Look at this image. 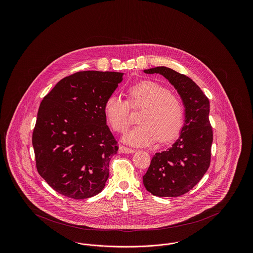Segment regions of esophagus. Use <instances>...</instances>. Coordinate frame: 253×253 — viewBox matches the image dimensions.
I'll return each instance as SVG.
<instances>
[{"label":"esophagus","mask_w":253,"mask_h":253,"mask_svg":"<svg viewBox=\"0 0 253 253\" xmlns=\"http://www.w3.org/2000/svg\"><path fill=\"white\" fill-rule=\"evenodd\" d=\"M134 152V150L132 148H129V147H126L124 145H121L120 146V153H123V154H132Z\"/></svg>","instance_id":"obj_1"}]
</instances>
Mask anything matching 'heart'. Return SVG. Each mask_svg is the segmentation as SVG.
<instances>
[{"instance_id": "b5f03b06", "label": "heart", "mask_w": 253, "mask_h": 253, "mask_svg": "<svg viewBox=\"0 0 253 253\" xmlns=\"http://www.w3.org/2000/svg\"><path fill=\"white\" fill-rule=\"evenodd\" d=\"M128 100L119 95L109 96L104 103V115L114 131L124 132L131 125V108L141 109L140 122L124 136L132 145L144 146L173 139L183 124L184 108L180 98L166 87L144 81L127 90Z\"/></svg>"}]
</instances>
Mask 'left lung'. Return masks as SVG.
I'll use <instances>...</instances> for the list:
<instances>
[{"mask_svg":"<svg viewBox=\"0 0 253 253\" xmlns=\"http://www.w3.org/2000/svg\"><path fill=\"white\" fill-rule=\"evenodd\" d=\"M144 73L160 74L174 86L185 106V123L172 146L153 157L143 184L156 196H180L202 179L211 164L213 132L210 101L192 79L170 68L160 66Z\"/></svg>","mask_w":253,"mask_h":253,"instance_id":"obj_1","label":"left lung"}]
</instances>
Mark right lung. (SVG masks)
Here are the masks:
<instances>
[{
    "label": "right lung",
    "instance_id": "obj_1",
    "mask_svg": "<svg viewBox=\"0 0 253 253\" xmlns=\"http://www.w3.org/2000/svg\"><path fill=\"white\" fill-rule=\"evenodd\" d=\"M122 73L81 71L63 78L41 102L32 134L40 175L57 193L74 199L100 193L118 153L104 103Z\"/></svg>",
    "mask_w": 253,
    "mask_h": 253
}]
</instances>
